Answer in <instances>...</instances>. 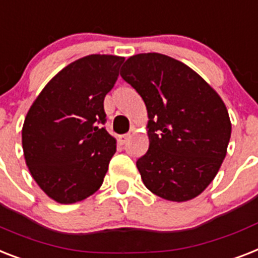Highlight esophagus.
I'll use <instances>...</instances> for the list:
<instances>
[{"label":"esophagus","instance_id":"1","mask_svg":"<svg viewBox=\"0 0 258 258\" xmlns=\"http://www.w3.org/2000/svg\"><path fill=\"white\" fill-rule=\"evenodd\" d=\"M128 139H130V134H124V135L119 136V142H120L122 144L127 143V142H128Z\"/></svg>","mask_w":258,"mask_h":258}]
</instances>
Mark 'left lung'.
<instances>
[{
    "label": "left lung",
    "mask_w": 258,
    "mask_h": 258,
    "mask_svg": "<svg viewBox=\"0 0 258 258\" xmlns=\"http://www.w3.org/2000/svg\"><path fill=\"white\" fill-rule=\"evenodd\" d=\"M120 75L142 96L150 119V147L136 162L144 185L169 202L199 196L219 172L231 139L219 94L164 54L130 56Z\"/></svg>",
    "instance_id": "1"
}]
</instances>
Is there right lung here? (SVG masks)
I'll return each mask as SVG.
<instances>
[{
	"label": "right lung",
	"instance_id": "right-lung-1",
	"mask_svg": "<svg viewBox=\"0 0 258 258\" xmlns=\"http://www.w3.org/2000/svg\"><path fill=\"white\" fill-rule=\"evenodd\" d=\"M124 58L83 56L45 86L25 118L22 148L33 179L49 198L73 204L99 189L116 151L106 131L104 96Z\"/></svg>",
	"mask_w": 258,
	"mask_h": 258
}]
</instances>
